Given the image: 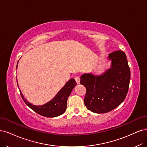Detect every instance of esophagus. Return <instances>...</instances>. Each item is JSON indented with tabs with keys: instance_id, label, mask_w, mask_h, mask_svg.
Wrapping results in <instances>:
<instances>
[{
	"instance_id": "34e87169",
	"label": "esophagus",
	"mask_w": 147,
	"mask_h": 147,
	"mask_svg": "<svg viewBox=\"0 0 147 147\" xmlns=\"http://www.w3.org/2000/svg\"><path fill=\"white\" fill-rule=\"evenodd\" d=\"M75 80H76V83H77L78 84H80V78H79V77H78V76L76 77V78H75Z\"/></svg>"
}]
</instances>
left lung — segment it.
<instances>
[{
    "mask_svg": "<svg viewBox=\"0 0 147 147\" xmlns=\"http://www.w3.org/2000/svg\"><path fill=\"white\" fill-rule=\"evenodd\" d=\"M110 68L101 74L84 73L80 84L86 88L84 104L94 113H105L114 109L125 100L128 92L131 73L126 55L122 51L108 55Z\"/></svg>",
    "mask_w": 147,
    "mask_h": 147,
    "instance_id": "left-lung-1",
    "label": "left lung"
}]
</instances>
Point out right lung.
Listing matches in <instances>:
<instances>
[{
	"mask_svg": "<svg viewBox=\"0 0 147 147\" xmlns=\"http://www.w3.org/2000/svg\"><path fill=\"white\" fill-rule=\"evenodd\" d=\"M18 64L16 66V69L18 67ZM17 84L18 86V83L17 82ZM76 85V82L74 79H69L51 101L41 106L34 105L29 101H27L26 99L24 97L23 94L20 90L19 87L18 88L20 90L21 97L27 106H29L31 109L38 113V114L45 117L51 118L60 116L66 111L67 107L68 98Z\"/></svg>",
	"mask_w": 147,
	"mask_h": 147,
	"instance_id": "add662e5",
	"label": "right lung"
}]
</instances>
